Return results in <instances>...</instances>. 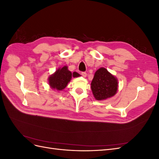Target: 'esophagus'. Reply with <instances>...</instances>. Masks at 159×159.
Returning a JSON list of instances; mask_svg holds the SVG:
<instances>
[{
    "label": "esophagus",
    "mask_w": 159,
    "mask_h": 159,
    "mask_svg": "<svg viewBox=\"0 0 159 159\" xmlns=\"http://www.w3.org/2000/svg\"><path fill=\"white\" fill-rule=\"evenodd\" d=\"M81 75H82L84 78H85V77L87 76V74H86V72H82V73H81Z\"/></svg>",
    "instance_id": "34e87169"
}]
</instances>
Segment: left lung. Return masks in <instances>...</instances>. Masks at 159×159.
<instances>
[{
    "label": "left lung",
    "instance_id": "8db88e82",
    "mask_svg": "<svg viewBox=\"0 0 159 159\" xmlns=\"http://www.w3.org/2000/svg\"><path fill=\"white\" fill-rule=\"evenodd\" d=\"M118 80L105 68L95 71L91 83V88L96 100L102 101L111 98L117 93Z\"/></svg>",
    "mask_w": 159,
    "mask_h": 159
}]
</instances>
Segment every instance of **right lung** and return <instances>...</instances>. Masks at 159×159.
<instances>
[{
  "mask_svg": "<svg viewBox=\"0 0 159 159\" xmlns=\"http://www.w3.org/2000/svg\"><path fill=\"white\" fill-rule=\"evenodd\" d=\"M68 68V67L67 66L59 68L54 74L49 76L48 84L52 89L57 91L64 89L68 85L72 77L77 78V77L81 76V75L76 71L71 74Z\"/></svg>",
  "mask_w": 159,
  "mask_h": 159,
  "instance_id": "1",
  "label": "right lung"
}]
</instances>
